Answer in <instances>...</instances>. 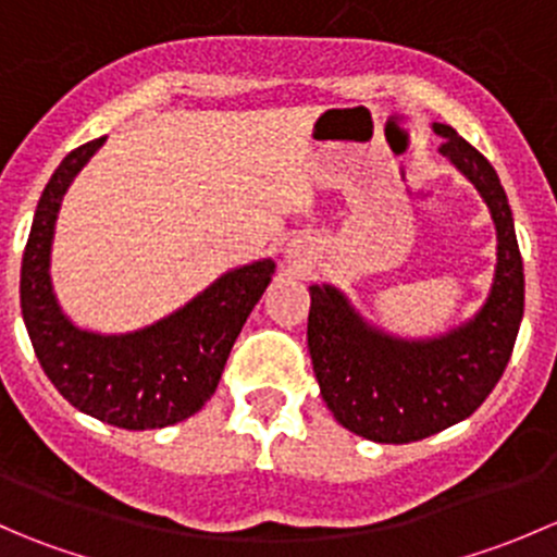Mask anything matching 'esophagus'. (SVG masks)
Returning a JSON list of instances; mask_svg holds the SVG:
<instances>
[{
    "mask_svg": "<svg viewBox=\"0 0 557 557\" xmlns=\"http://www.w3.org/2000/svg\"><path fill=\"white\" fill-rule=\"evenodd\" d=\"M285 263L294 269H301L307 263V256H310V247H307L301 239H290L288 245H285Z\"/></svg>",
    "mask_w": 557,
    "mask_h": 557,
    "instance_id": "esophagus-1",
    "label": "esophagus"
}]
</instances>
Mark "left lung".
I'll return each mask as SVG.
<instances>
[{"label": "left lung", "mask_w": 557, "mask_h": 557, "mask_svg": "<svg viewBox=\"0 0 557 557\" xmlns=\"http://www.w3.org/2000/svg\"><path fill=\"white\" fill-rule=\"evenodd\" d=\"M440 153L480 190L496 226L491 294L469 320L423 339L369 323L336 285H310L307 345L320 396L336 423L380 445H407L469 418L496 387L518 339L525 277L512 210L491 161L434 123Z\"/></svg>", "instance_id": "left-lung-1"}]
</instances>
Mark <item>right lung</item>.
<instances>
[{
    "label": "right lung",
    "instance_id": "1",
    "mask_svg": "<svg viewBox=\"0 0 557 557\" xmlns=\"http://www.w3.org/2000/svg\"><path fill=\"white\" fill-rule=\"evenodd\" d=\"M104 139L72 150L39 196L21 263V312L39 367L72 407L126 431L166 429L210 401L234 339L277 267L258 258L228 269L180 310L126 334L72 323L50 280L55 218L72 180Z\"/></svg>",
    "mask_w": 557,
    "mask_h": 557
}]
</instances>
